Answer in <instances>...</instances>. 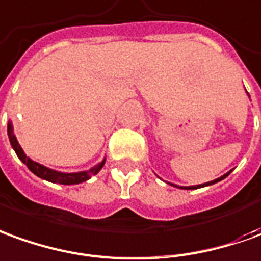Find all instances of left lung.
<instances>
[{"label":"left lung","mask_w":261,"mask_h":261,"mask_svg":"<svg viewBox=\"0 0 261 261\" xmlns=\"http://www.w3.org/2000/svg\"><path fill=\"white\" fill-rule=\"evenodd\" d=\"M230 173V172H229ZM229 173H227V175H229ZM227 175H224V176H222V177H219V179H215V180H212V182H209V183H203V185H197V186H189V188H180V189H199V188H204V186H209V185H213V183H216V182H219V180H222V179H224V177H226V176Z\"/></svg>","instance_id":"1"}]
</instances>
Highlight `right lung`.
<instances>
[{
	"label": "right lung",
	"mask_w": 261,
	"mask_h": 261,
	"mask_svg": "<svg viewBox=\"0 0 261 261\" xmlns=\"http://www.w3.org/2000/svg\"><path fill=\"white\" fill-rule=\"evenodd\" d=\"M8 136H10L11 146L14 148V150H15V153H17L18 158L24 162L25 165L28 166V169L31 170L34 175H37L38 177L45 179V180H48V182L59 183V185H78V183H82V182H85V180H88L91 176L96 175L100 169H102L103 163H105V161H103L102 163H99L98 166H95V168L91 169L89 172H79V173H61V172H57V170H52V169L45 168V166L39 165V163H37V162L31 161L30 158H27V154L24 153V150H22V148L19 146V143H18L17 138H15L14 134H12V125H11V123H8Z\"/></svg>",
	"instance_id": "1"
}]
</instances>
